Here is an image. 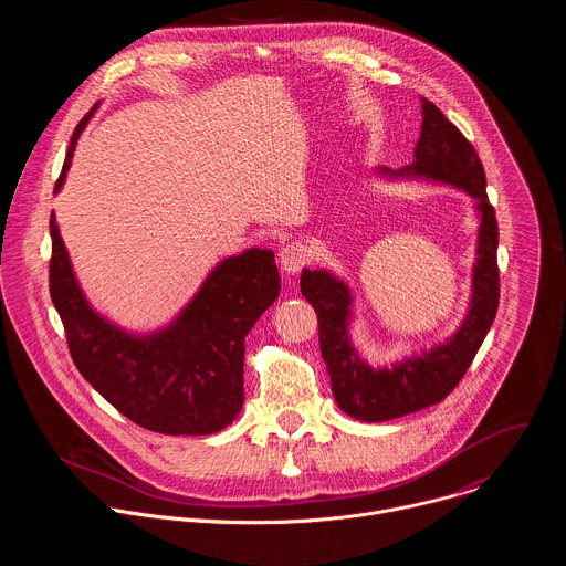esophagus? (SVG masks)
Returning a JSON list of instances; mask_svg holds the SVG:
<instances>
[{
	"instance_id": "obj_1",
	"label": "esophagus",
	"mask_w": 566,
	"mask_h": 566,
	"mask_svg": "<svg viewBox=\"0 0 566 566\" xmlns=\"http://www.w3.org/2000/svg\"><path fill=\"white\" fill-rule=\"evenodd\" d=\"M306 264H308V249L304 244H297V241H293V244H289V247H284L280 251V269H282V273L295 275Z\"/></svg>"
}]
</instances>
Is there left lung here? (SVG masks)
<instances>
[{"label":"left lung","mask_w":566,"mask_h":566,"mask_svg":"<svg viewBox=\"0 0 566 566\" xmlns=\"http://www.w3.org/2000/svg\"><path fill=\"white\" fill-rule=\"evenodd\" d=\"M421 103L423 123L415 147V164L398 172L387 168L378 172L382 177H423L450 184L476 201L481 223L472 266V297L457 334L421 356L374 369L356 354L349 340L354 302L349 286L325 269H304L300 277L302 295L317 313L319 352L332 376L336 402L343 412L367 423L406 417L443 400L470 367L500 304V230L495 208L486 195V172L474 147L441 109L426 98H421Z\"/></svg>","instance_id":"1"}]
</instances>
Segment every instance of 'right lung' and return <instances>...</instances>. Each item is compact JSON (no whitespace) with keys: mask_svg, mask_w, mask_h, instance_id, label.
<instances>
[{"mask_svg":"<svg viewBox=\"0 0 566 566\" xmlns=\"http://www.w3.org/2000/svg\"><path fill=\"white\" fill-rule=\"evenodd\" d=\"M77 123L55 181L66 179ZM49 291L77 371L136 426L158 434H212L244 406V338L280 295L273 251L249 249L219 262L166 329L134 336L92 308L51 214Z\"/></svg>","mask_w":566,"mask_h":566,"instance_id":"obj_1","label":"right lung"}]
</instances>
